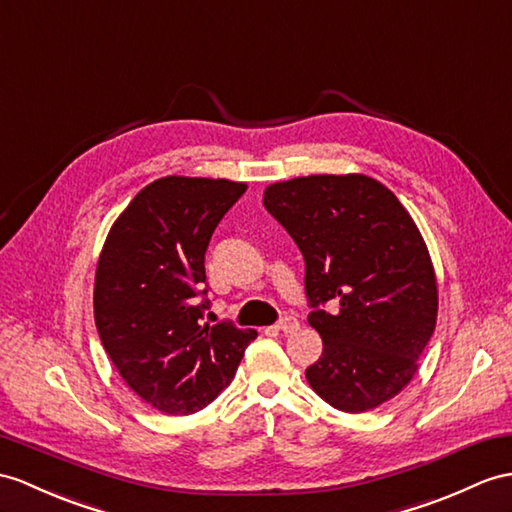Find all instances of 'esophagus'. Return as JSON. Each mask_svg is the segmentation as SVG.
Returning a JSON list of instances; mask_svg holds the SVG:
<instances>
[{
    "label": "esophagus",
    "mask_w": 512,
    "mask_h": 512,
    "mask_svg": "<svg viewBox=\"0 0 512 512\" xmlns=\"http://www.w3.org/2000/svg\"><path fill=\"white\" fill-rule=\"evenodd\" d=\"M280 332H284V334H291V332H295L297 328H299V321L295 319V317H282L280 321H278V326H276Z\"/></svg>",
    "instance_id": "esophagus-1"
}]
</instances>
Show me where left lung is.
<instances>
[{
  "mask_svg": "<svg viewBox=\"0 0 512 512\" xmlns=\"http://www.w3.org/2000/svg\"><path fill=\"white\" fill-rule=\"evenodd\" d=\"M263 204L306 263L308 323L323 339L306 380L345 413L391 400L417 373L439 308L415 221L384 184L360 173L271 184Z\"/></svg>",
  "mask_w": 512,
  "mask_h": 512,
  "instance_id": "1",
  "label": "left lung"
}]
</instances>
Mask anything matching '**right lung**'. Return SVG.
<instances>
[{
	"label": "right lung",
	"mask_w": 512,
	"mask_h": 512,
	"mask_svg": "<svg viewBox=\"0 0 512 512\" xmlns=\"http://www.w3.org/2000/svg\"><path fill=\"white\" fill-rule=\"evenodd\" d=\"M247 184L160 178L112 226L95 273V326L119 376L167 415L208 406L258 332L210 326L204 256Z\"/></svg>",
	"instance_id": "obj_1"
}]
</instances>
